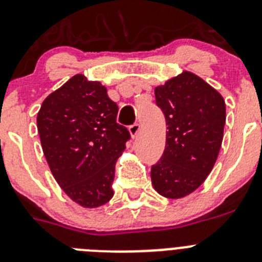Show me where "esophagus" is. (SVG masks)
<instances>
[{
	"mask_svg": "<svg viewBox=\"0 0 262 262\" xmlns=\"http://www.w3.org/2000/svg\"><path fill=\"white\" fill-rule=\"evenodd\" d=\"M128 131H129V134H131V136H133V138H136V136L139 135V133H140V124L134 123L133 126H129Z\"/></svg>",
	"mask_w": 262,
	"mask_h": 262,
	"instance_id": "esophagus-1",
	"label": "esophagus"
}]
</instances>
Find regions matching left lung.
<instances>
[{
  "mask_svg": "<svg viewBox=\"0 0 262 262\" xmlns=\"http://www.w3.org/2000/svg\"><path fill=\"white\" fill-rule=\"evenodd\" d=\"M156 104L166 119V147L150 170L153 188L182 199L210 174L224 139L226 105L220 92L189 71L155 88Z\"/></svg>",
  "mask_w": 262,
  "mask_h": 262,
  "instance_id": "obj_1",
  "label": "left lung"
}]
</instances>
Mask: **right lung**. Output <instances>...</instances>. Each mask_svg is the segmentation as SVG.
<instances>
[{"mask_svg": "<svg viewBox=\"0 0 262 262\" xmlns=\"http://www.w3.org/2000/svg\"><path fill=\"white\" fill-rule=\"evenodd\" d=\"M118 106L100 81L81 74L50 93L37 113V131L53 177L69 198L97 208L113 198L115 162L129 136L117 123Z\"/></svg>", "mask_w": 262, "mask_h": 262, "instance_id": "1", "label": "right lung"}]
</instances>
